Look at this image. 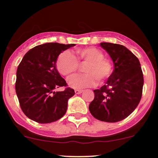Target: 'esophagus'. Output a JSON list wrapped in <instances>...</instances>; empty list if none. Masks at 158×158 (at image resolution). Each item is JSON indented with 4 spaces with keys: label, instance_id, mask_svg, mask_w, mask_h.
<instances>
[{
    "label": "esophagus",
    "instance_id": "esophagus-1",
    "mask_svg": "<svg viewBox=\"0 0 158 158\" xmlns=\"http://www.w3.org/2000/svg\"><path fill=\"white\" fill-rule=\"evenodd\" d=\"M83 92V90H75V93L76 94H80Z\"/></svg>",
    "mask_w": 158,
    "mask_h": 158
}]
</instances>
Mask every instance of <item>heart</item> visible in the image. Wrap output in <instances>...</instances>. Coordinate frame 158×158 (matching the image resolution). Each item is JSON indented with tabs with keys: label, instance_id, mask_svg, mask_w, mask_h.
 I'll list each match as a JSON object with an SVG mask.
<instances>
[{
	"label": "heart",
	"instance_id": "heart-1",
	"mask_svg": "<svg viewBox=\"0 0 158 158\" xmlns=\"http://www.w3.org/2000/svg\"><path fill=\"white\" fill-rule=\"evenodd\" d=\"M75 57L70 51L62 52L56 61V68L61 75H70L78 69L79 64H86L83 68L84 74H77L68 79V84L75 89L93 87L102 83L111 73V64L104 57V53L95 47L78 49Z\"/></svg>",
	"mask_w": 158,
	"mask_h": 158
}]
</instances>
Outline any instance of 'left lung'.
Segmentation results:
<instances>
[{"instance_id": "obj_1", "label": "left lung", "mask_w": 158, "mask_h": 158, "mask_svg": "<svg viewBox=\"0 0 158 158\" xmlns=\"http://www.w3.org/2000/svg\"><path fill=\"white\" fill-rule=\"evenodd\" d=\"M114 62V71L106 85L94 90L90 114L99 120L116 123L126 119L138 106L143 93V75L139 59L123 45L102 42Z\"/></svg>"}]
</instances>
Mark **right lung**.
<instances>
[{"label":"right lung","mask_w":158,"mask_h":158,"mask_svg":"<svg viewBox=\"0 0 158 158\" xmlns=\"http://www.w3.org/2000/svg\"><path fill=\"white\" fill-rule=\"evenodd\" d=\"M76 44L46 43L25 54L17 69L15 91L21 110L28 118L39 123L58 120L66 113L68 101L75 94L66 88V81L56 69V60L62 51Z\"/></svg>","instance_id":"1"}]
</instances>
